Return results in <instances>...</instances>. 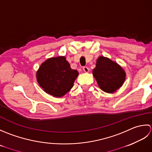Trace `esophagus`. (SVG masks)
<instances>
[{
  "mask_svg": "<svg viewBox=\"0 0 152 152\" xmlns=\"http://www.w3.org/2000/svg\"><path fill=\"white\" fill-rule=\"evenodd\" d=\"M83 69L85 73H87V72H88V71H89V68L88 67H86V66H84L83 67Z\"/></svg>",
  "mask_w": 152,
  "mask_h": 152,
  "instance_id": "34e87169",
  "label": "esophagus"
}]
</instances>
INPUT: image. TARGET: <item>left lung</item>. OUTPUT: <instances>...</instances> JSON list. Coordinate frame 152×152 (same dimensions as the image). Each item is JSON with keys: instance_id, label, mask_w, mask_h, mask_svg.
I'll use <instances>...</instances> for the list:
<instances>
[{"instance_id": "obj_1", "label": "left lung", "mask_w": 152, "mask_h": 152, "mask_svg": "<svg viewBox=\"0 0 152 152\" xmlns=\"http://www.w3.org/2000/svg\"><path fill=\"white\" fill-rule=\"evenodd\" d=\"M92 73L102 91L112 93L122 86L125 73L118 64L104 56L99 57Z\"/></svg>"}]
</instances>
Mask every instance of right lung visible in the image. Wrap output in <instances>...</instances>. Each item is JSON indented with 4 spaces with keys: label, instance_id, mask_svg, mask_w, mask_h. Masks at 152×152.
I'll list each match as a JSON object with an SVG mask.
<instances>
[{
    "label": "right lung",
    "instance_id": "1",
    "mask_svg": "<svg viewBox=\"0 0 152 152\" xmlns=\"http://www.w3.org/2000/svg\"><path fill=\"white\" fill-rule=\"evenodd\" d=\"M79 73L72 69L65 57L52 58L42 64L37 80L43 90L55 97H61L73 87Z\"/></svg>",
    "mask_w": 152,
    "mask_h": 152
}]
</instances>
